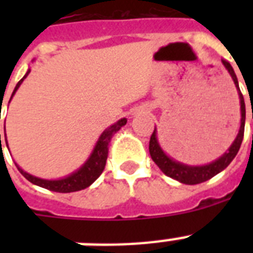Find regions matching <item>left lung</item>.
I'll return each instance as SVG.
<instances>
[{
    "label": "left lung",
    "instance_id": "1",
    "mask_svg": "<svg viewBox=\"0 0 253 253\" xmlns=\"http://www.w3.org/2000/svg\"><path fill=\"white\" fill-rule=\"evenodd\" d=\"M222 63L224 64V67L227 68V71L231 75L232 80L235 83V86L238 89V93H239L240 98V110H242V125H240L239 134L236 136L235 142L232 143V146L228 148V151L226 154L219 158L218 160H215L214 163H210L208 166L202 167H189L184 166L181 163H177L174 160H172L170 158H168L163 150L160 148L158 143V139H156V128L154 130L152 135H151L150 139V155L152 160L155 162V164L162 169V172L164 174H167L168 177H172L174 180L180 181L182 184L188 185H196L201 184V182H205V181L210 180L211 177H214L215 174H218L219 172H222L224 168H227L228 164L234 160V158L238 154V151L240 148V144L243 142L244 136V122H246V105H244V98L242 91L239 89V84H238V79H236V75L232 69L231 64L228 63L227 60H222Z\"/></svg>",
    "mask_w": 253,
    "mask_h": 253
}]
</instances>
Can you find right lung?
<instances>
[{"instance_id": "obj_1", "label": "right lung", "mask_w": 253, "mask_h": 253, "mask_svg": "<svg viewBox=\"0 0 253 253\" xmlns=\"http://www.w3.org/2000/svg\"><path fill=\"white\" fill-rule=\"evenodd\" d=\"M30 72V71H29ZM29 72L26 73V76L29 75ZM26 76L19 80V83L17 84L15 89L13 91L14 93L17 91V89L19 87V85L22 84V81L25 80ZM11 95V97H13ZM11 99V98H10ZM127 122L126 118L119 119L118 122L114 123L113 126H110L106 131H103V134L99 136L98 142L95 144V148L93 151V154L89 158L84 166L81 167L77 172H75L71 176L65 177V178H61V180H42V178H38V177H34L29 173H26L25 170H22L19 167L17 166L18 170L23 174V176L33 184L38 185V186H42V188L48 189V190H52V192L57 193H71V192H77V190H81V189L87 188L89 185H91L94 182L99 176L101 173L103 172L105 169V166H106V160H107V152H109V143H110V139L113 138V135L117 132V131L121 128L122 126H125ZM6 136V135H5ZM0 143H1V134H0ZM7 144V143H6Z\"/></svg>"}]
</instances>
